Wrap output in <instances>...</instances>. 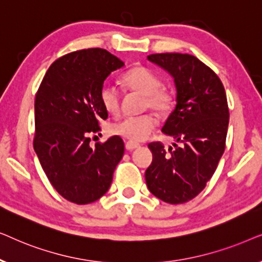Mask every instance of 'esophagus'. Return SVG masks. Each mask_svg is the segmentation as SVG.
<instances>
[{
  "label": "esophagus",
  "mask_w": 262,
  "mask_h": 262,
  "mask_svg": "<svg viewBox=\"0 0 262 262\" xmlns=\"http://www.w3.org/2000/svg\"><path fill=\"white\" fill-rule=\"evenodd\" d=\"M125 148H126V150H128V151H132V150L139 148V144H137V143H135V142L128 141L125 143Z\"/></svg>",
  "instance_id": "34e87169"
}]
</instances>
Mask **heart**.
I'll return each instance as SVG.
<instances>
[{
    "label": "heart",
    "instance_id": "1",
    "mask_svg": "<svg viewBox=\"0 0 262 262\" xmlns=\"http://www.w3.org/2000/svg\"><path fill=\"white\" fill-rule=\"evenodd\" d=\"M123 82L128 89L144 95V106L156 112H166L170 106V95L161 89V80L144 67H135L124 74ZM100 102L107 113L118 114L120 111L119 92L113 84H102L100 89ZM157 126L152 114L125 117L111 126L112 134L134 142H142L150 137Z\"/></svg>",
    "mask_w": 262,
    "mask_h": 262
}]
</instances>
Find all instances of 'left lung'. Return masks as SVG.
Listing matches in <instances>:
<instances>
[{
  "label": "left lung",
  "instance_id": "8db88e82",
  "mask_svg": "<svg viewBox=\"0 0 262 262\" xmlns=\"http://www.w3.org/2000/svg\"><path fill=\"white\" fill-rule=\"evenodd\" d=\"M150 62L174 77L177 105L162 132L178 143L152 142L145 181L154 195L182 204L199 194L212 178L225 149L229 107L223 83L212 69L187 53H155Z\"/></svg>",
  "mask_w": 262,
  "mask_h": 262
}]
</instances>
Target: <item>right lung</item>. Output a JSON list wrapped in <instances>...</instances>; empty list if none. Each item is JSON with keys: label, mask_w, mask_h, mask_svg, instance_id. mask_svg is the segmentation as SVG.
I'll return each instance as SVG.
<instances>
[{"label": "right lung", "mask_w": 262, "mask_h": 262, "mask_svg": "<svg viewBox=\"0 0 262 262\" xmlns=\"http://www.w3.org/2000/svg\"><path fill=\"white\" fill-rule=\"evenodd\" d=\"M124 62L103 49L74 51L55 60L34 100L33 146L53 188L71 203L84 205L101 198L123 159L124 142L113 136L89 145L108 113L100 89Z\"/></svg>", "instance_id": "add662e5"}]
</instances>
